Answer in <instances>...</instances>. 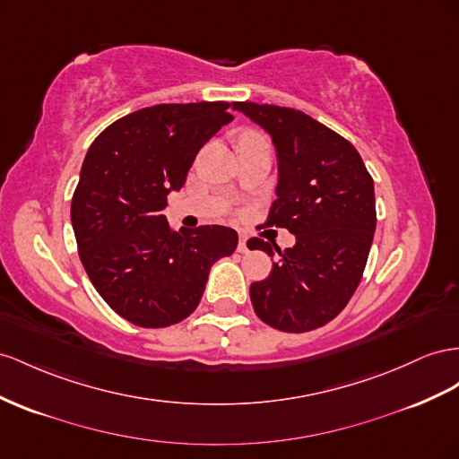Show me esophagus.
Segmentation results:
<instances>
[{
	"label": "esophagus",
	"instance_id": "esophagus-1",
	"mask_svg": "<svg viewBox=\"0 0 459 459\" xmlns=\"http://www.w3.org/2000/svg\"><path fill=\"white\" fill-rule=\"evenodd\" d=\"M238 251H239V253H249V243H247V238H245V235H241V238H239Z\"/></svg>",
	"mask_w": 459,
	"mask_h": 459
}]
</instances>
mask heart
I'll return each mask as SVG.
<instances>
[{
    "instance_id": "obj_1",
    "label": "heart",
    "mask_w": 459,
    "mask_h": 459,
    "mask_svg": "<svg viewBox=\"0 0 459 459\" xmlns=\"http://www.w3.org/2000/svg\"><path fill=\"white\" fill-rule=\"evenodd\" d=\"M241 141H247V143H260L263 139H260L256 133H245L243 137H241Z\"/></svg>"
}]
</instances>
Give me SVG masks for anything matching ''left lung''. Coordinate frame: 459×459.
<instances>
[{
    "label": "left lung",
    "instance_id": "obj_1",
    "mask_svg": "<svg viewBox=\"0 0 459 459\" xmlns=\"http://www.w3.org/2000/svg\"><path fill=\"white\" fill-rule=\"evenodd\" d=\"M270 133L278 151V187L266 228L295 235L281 251L253 238L249 249L274 256L270 276L251 283L256 316L281 332L328 325L355 293L377 228L375 183L355 146L293 108L235 102ZM274 244V243H272Z\"/></svg>",
    "mask_w": 459,
    "mask_h": 459
}]
</instances>
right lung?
Listing matches in <instances>:
<instances>
[{
    "mask_svg": "<svg viewBox=\"0 0 459 459\" xmlns=\"http://www.w3.org/2000/svg\"><path fill=\"white\" fill-rule=\"evenodd\" d=\"M230 102L158 104L111 123L91 144L71 201L81 263L114 311L166 328L199 305L210 266L238 247L226 226L171 230L168 193L204 143L233 119Z\"/></svg>",
    "mask_w": 459,
    "mask_h": 459,
    "instance_id": "1",
    "label": "right lung"
}]
</instances>
